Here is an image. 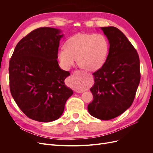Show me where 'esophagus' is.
Returning a JSON list of instances; mask_svg holds the SVG:
<instances>
[{
	"mask_svg": "<svg viewBox=\"0 0 153 153\" xmlns=\"http://www.w3.org/2000/svg\"><path fill=\"white\" fill-rule=\"evenodd\" d=\"M77 92H78V91H77Z\"/></svg>",
	"mask_w": 153,
	"mask_h": 153,
	"instance_id": "obj_1",
	"label": "esophagus"
}]
</instances>
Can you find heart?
Listing matches in <instances>:
<instances>
[{"instance_id": "heart-1", "label": "heart", "mask_w": 153, "mask_h": 153, "mask_svg": "<svg viewBox=\"0 0 153 153\" xmlns=\"http://www.w3.org/2000/svg\"><path fill=\"white\" fill-rule=\"evenodd\" d=\"M110 44L103 34H77L69 38L65 48L58 51V59L66 68L77 63L80 68L89 71L98 70L105 62Z\"/></svg>"}]
</instances>
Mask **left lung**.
<instances>
[{
    "label": "left lung",
    "mask_w": 153,
    "mask_h": 153,
    "mask_svg": "<svg viewBox=\"0 0 153 153\" xmlns=\"http://www.w3.org/2000/svg\"><path fill=\"white\" fill-rule=\"evenodd\" d=\"M110 44L103 66L92 75L90 90L93 100L89 114L101 120H110L124 112L132 105L140 80L138 53L123 32L114 27H101Z\"/></svg>",
    "instance_id": "left-lung-1"
}]
</instances>
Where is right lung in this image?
Returning <instances> with one entry per match:
<instances>
[{
    "label": "right lung",
    "instance_id": "1",
    "mask_svg": "<svg viewBox=\"0 0 153 153\" xmlns=\"http://www.w3.org/2000/svg\"><path fill=\"white\" fill-rule=\"evenodd\" d=\"M61 30L51 27L34 30L16 45L10 61L11 93L27 117L51 122L61 116L73 91L64 83L70 75L57 59Z\"/></svg>",
    "mask_w": 153,
    "mask_h": 153
}]
</instances>
